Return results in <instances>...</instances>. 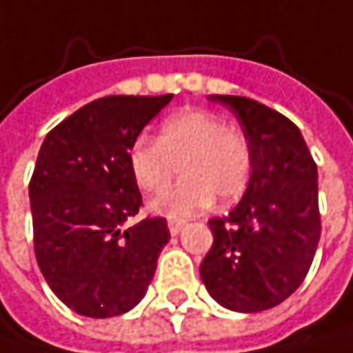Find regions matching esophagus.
Listing matches in <instances>:
<instances>
[{"mask_svg":"<svg viewBox=\"0 0 353 353\" xmlns=\"http://www.w3.org/2000/svg\"><path fill=\"white\" fill-rule=\"evenodd\" d=\"M183 227H185V223L183 221H168V231H170V235L174 237V235H179L181 231H183Z\"/></svg>","mask_w":353,"mask_h":353,"instance_id":"obj_1","label":"esophagus"}]
</instances>
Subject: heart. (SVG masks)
Wrapping results in <instances>:
<instances>
[{
  "instance_id": "b5f03b06",
  "label": "heart",
  "mask_w": 353,
  "mask_h": 353,
  "mask_svg": "<svg viewBox=\"0 0 353 353\" xmlns=\"http://www.w3.org/2000/svg\"><path fill=\"white\" fill-rule=\"evenodd\" d=\"M181 164L183 181L161 192L150 211L187 219L221 203L237 201L251 176V146L239 130L205 110H183L166 118L159 139L139 137L128 148V168L146 192L164 189Z\"/></svg>"
}]
</instances>
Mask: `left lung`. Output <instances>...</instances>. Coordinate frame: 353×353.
Listing matches in <instances>:
<instances>
[{
  "label": "left lung",
  "mask_w": 353,
  "mask_h": 353,
  "mask_svg": "<svg viewBox=\"0 0 353 353\" xmlns=\"http://www.w3.org/2000/svg\"><path fill=\"white\" fill-rule=\"evenodd\" d=\"M209 100L239 120L251 146V176L237 207L209 221L213 247L201 279L219 305L255 314L285 301L312 267L321 233L317 166L283 114L243 96Z\"/></svg>",
  "instance_id": "1"
}]
</instances>
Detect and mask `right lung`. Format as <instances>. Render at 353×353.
Here are the masks:
<instances>
[{
	"instance_id": "1",
	"label": "right lung",
	"mask_w": 353,
	"mask_h": 353,
	"mask_svg": "<svg viewBox=\"0 0 353 353\" xmlns=\"http://www.w3.org/2000/svg\"><path fill=\"white\" fill-rule=\"evenodd\" d=\"M170 100L172 94L98 98L39 148L30 183L36 259L50 290L76 314H126L154 277L170 233L163 216L126 227L142 205L128 148Z\"/></svg>"
}]
</instances>
